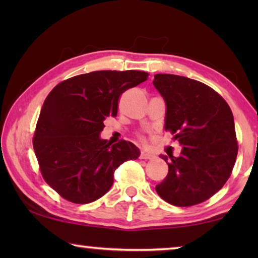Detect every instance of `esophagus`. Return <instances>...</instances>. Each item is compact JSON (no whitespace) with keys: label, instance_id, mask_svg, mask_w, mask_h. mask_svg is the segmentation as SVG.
I'll use <instances>...</instances> for the list:
<instances>
[{"label":"esophagus","instance_id":"34e87169","mask_svg":"<svg viewBox=\"0 0 258 258\" xmlns=\"http://www.w3.org/2000/svg\"><path fill=\"white\" fill-rule=\"evenodd\" d=\"M154 157L155 156L152 155L151 152L143 150V151H141V155H140V159H151V158H154Z\"/></svg>","mask_w":258,"mask_h":258}]
</instances>
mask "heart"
<instances>
[{
    "label": "heart",
    "mask_w": 258,
    "mask_h": 258,
    "mask_svg": "<svg viewBox=\"0 0 258 258\" xmlns=\"http://www.w3.org/2000/svg\"><path fill=\"white\" fill-rule=\"evenodd\" d=\"M139 139H140V140H141V141H145V138H143V137H142V135H139Z\"/></svg>",
    "instance_id": "heart-1"
}]
</instances>
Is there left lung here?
<instances>
[{
	"label": "left lung",
	"instance_id": "1",
	"mask_svg": "<svg viewBox=\"0 0 258 258\" xmlns=\"http://www.w3.org/2000/svg\"><path fill=\"white\" fill-rule=\"evenodd\" d=\"M152 83L166 102L165 131L183 146L180 157L160 156L168 174L156 191L174 206L198 205L221 190L232 173L238 154L232 111L202 82L157 74Z\"/></svg>",
	"mask_w": 258,
	"mask_h": 258
}]
</instances>
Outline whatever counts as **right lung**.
<instances>
[{"mask_svg":"<svg viewBox=\"0 0 258 258\" xmlns=\"http://www.w3.org/2000/svg\"><path fill=\"white\" fill-rule=\"evenodd\" d=\"M140 71H98L59 83L47 95L33 138L42 176L63 199L89 204L107 194L113 173L140 150L100 139L107 117L117 116L126 90L147 81Z\"/></svg>","mask_w":258,"mask_h":258,"instance_id":"right-lung-1","label":"right lung"}]
</instances>
